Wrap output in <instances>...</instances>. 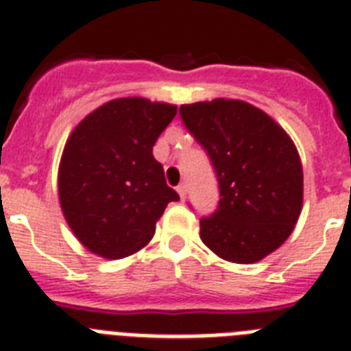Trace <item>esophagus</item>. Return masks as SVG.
<instances>
[{
	"label": "esophagus",
	"instance_id": "esophagus-1",
	"mask_svg": "<svg viewBox=\"0 0 351 351\" xmlns=\"http://www.w3.org/2000/svg\"><path fill=\"white\" fill-rule=\"evenodd\" d=\"M178 193L181 199H184V195H186V184H184V182H181V184L178 186Z\"/></svg>",
	"mask_w": 351,
	"mask_h": 351
}]
</instances>
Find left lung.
I'll return each instance as SVG.
<instances>
[{
  "mask_svg": "<svg viewBox=\"0 0 351 351\" xmlns=\"http://www.w3.org/2000/svg\"><path fill=\"white\" fill-rule=\"evenodd\" d=\"M179 112L206 149L221 190L217 211L201 221V240L228 262H260L300 219L303 169L296 145L267 112L244 100L184 104Z\"/></svg>",
  "mask_w": 351,
  "mask_h": 351,
  "instance_id": "8db88e82",
  "label": "left lung"
}]
</instances>
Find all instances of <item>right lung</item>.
Listing matches in <instances>:
<instances>
[{
	"instance_id": "1",
	"label": "right lung",
	"mask_w": 351,
	"mask_h": 351,
	"mask_svg": "<svg viewBox=\"0 0 351 351\" xmlns=\"http://www.w3.org/2000/svg\"><path fill=\"white\" fill-rule=\"evenodd\" d=\"M178 106L114 98L69 134L59 165V202L84 247L107 260L138 253L167 204L179 201L152 147Z\"/></svg>"
}]
</instances>
